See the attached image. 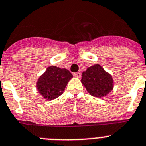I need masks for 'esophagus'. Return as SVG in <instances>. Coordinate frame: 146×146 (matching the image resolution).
<instances>
[{"mask_svg": "<svg viewBox=\"0 0 146 146\" xmlns=\"http://www.w3.org/2000/svg\"><path fill=\"white\" fill-rule=\"evenodd\" d=\"M73 76L75 77H76V78H80L82 74H81V73H79V72H77V73H73Z\"/></svg>", "mask_w": 146, "mask_h": 146, "instance_id": "obj_1", "label": "esophagus"}]
</instances>
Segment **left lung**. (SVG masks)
<instances>
[{"mask_svg": "<svg viewBox=\"0 0 146 146\" xmlns=\"http://www.w3.org/2000/svg\"><path fill=\"white\" fill-rule=\"evenodd\" d=\"M81 82L91 96L97 98L107 96L114 85L112 76L99 64L89 67L83 72Z\"/></svg>", "mask_w": 146, "mask_h": 146, "instance_id": "left-lung-1", "label": "left lung"}]
</instances>
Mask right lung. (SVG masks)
<instances>
[{
	"instance_id": "add662e5",
	"label": "right lung",
	"mask_w": 146,
	"mask_h": 146,
	"mask_svg": "<svg viewBox=\"0 0 146 146\" xmlns=\"http://www.w3.org/2000/svg\"><path fill=\"white\" fill-rule=\"evenodd\" d=\"M72 78L73 75L67 69L50 66L39 76L36 88L44 99L50 101L63 94L67 83Z\"/></svg>"
}]
</instances>
